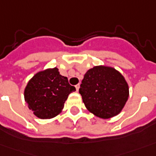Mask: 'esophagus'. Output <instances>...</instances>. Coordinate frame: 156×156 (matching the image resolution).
<instances>
[{"instance_id":"esophagus-1","label":"esophagus","mask_w":156,"mask_h":156,"mask_svg":"<svg viewBox=\"0 0 156 156\" xmlns=\"http://www.w3.org/2000/svg\"><path fill=\"white\" fill-rule=\"evenodd\" d=\"M76 91L78 92L79 91V88H80V84H77L76 86Z\"/></svg>"}]
</instances>
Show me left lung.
I'll use <instances>...</instances> for the list:
<instances>
[{
  "mask_svg": "<svg viewBox=\"0 0 156 156\" xmlns=\"http://www.w3.org/2000/svg\"><path fill=\"white\" fill-rule=\"evenodd\" d=\"M79 92L89 112L109 119L125 107L129 87L125 77L115 68L97 65L86 72Z\"/></svg>",
  "mask_w": 156,
  "mask_h": 156,
  "instance_id": "obj_1",
  "label": "left lung"
}]
</instances>
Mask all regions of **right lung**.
<instances>
[{"label":"right lung","instance_id":"obj_1","mask_svg":"<svg viewBox=\"0 0 156 156\" xmlns=\"http://www.w3.org/2000/svg\"><path fill=\"white\" fill-rule=\"evenodd\" d=\"M75 91L76 87L60 75L58 68H49L37 72L28 81L23 96L35 116L46 120L59 115L69 94Z\"/></svg>","mask_w":156,"mask_h":156}]
</instances>
